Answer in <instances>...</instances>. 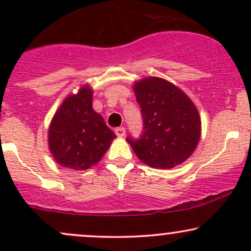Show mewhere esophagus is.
<instances>
[{"label":"esophagus","instance_id":"esophagus-1","mask_svg":"<svg viewBox=\"0 0 251 251\" xmlns=\"http://www.w3.org/2000/svg\"><path fill=\"white\" fill-rule=\"evenodd\" d=\"M114 132H116V134L118 135V137H124L126 133V129H125V127H117Z\"/></svg>","mask_w":251,"mask_h":251}]
</instances>
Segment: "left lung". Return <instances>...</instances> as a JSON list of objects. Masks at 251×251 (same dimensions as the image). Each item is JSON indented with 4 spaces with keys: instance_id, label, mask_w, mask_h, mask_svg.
I'll use <instances>...</instances> for the list:
<instances>
[{
    "instance_id": "left-lung-1",
    "label": "left lung",
    "mask_w": 251,
    "mask_h": 251,
    "mask_svg": "<svg viewBox=\"0 0 251 251\" xmlns=\"http://www.w3.org/2000/svg\"><path fill=\"white\" fill-rule=\"evenodd\" d=\"M143 132L126 140L137 157L151 168L171 169L192 154L201 137V118L194 102L179 88L160 77L134 85Z\"/></svg>"
}]
</instances>
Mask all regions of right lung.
I'll list each match as a JSON object with an SVG mask.
<instances>
[{
  "instance_id": "obj_1",
  "label": "right lung",
  "mask_w": 251,
  "mask_h": 251,
  "mask_svg": "<svg viewBox=\"0 0 251 251\" xmlns=\"http://www.w3.org/2000/svg\"><path fill=\"white\" fill-rule=\"evenodd\" d=\"M88 86L63 101L51 120L48 144L54 159L65 168L86 170L96 165L116 138L92 107Z\"/></svg>"
}]
</instances>
